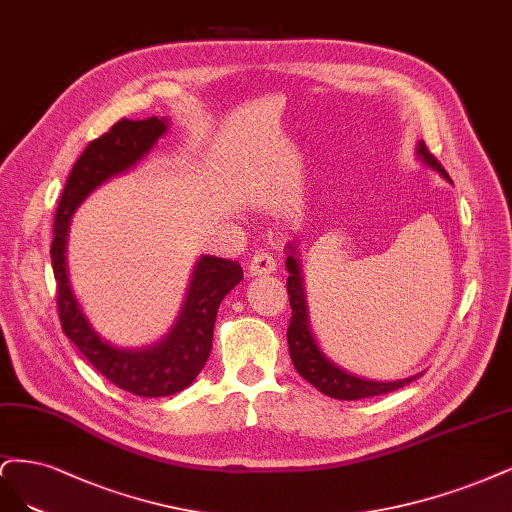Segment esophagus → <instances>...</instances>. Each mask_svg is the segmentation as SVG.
Here are the masks:
<instances>
[{"mask_svg": "<svg viewBox=\"0 0 512 512\" xmlns=\"http://www.w3.org/2000/svg\"><path fill=\"white\" fill-rule=\"evenodd\" d=\"M276 270V259L270 253H255L251 263H249V274L251 276H266Z\"/></svg>", "mask_w": 512, "mask_h": 512, "instance_id": "obj_1", "label": "esophagus"}]
</instances>
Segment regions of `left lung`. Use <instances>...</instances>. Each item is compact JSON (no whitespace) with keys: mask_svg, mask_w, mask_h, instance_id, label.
<instances>
[{"mask_svg":"<svg viewBox=\"0 0 512 512\" xmlns=\"http://www.w3.org/2000/svg\"><path fill=\"white\" fill-rule=\"evenodd\" d=\"M417 159L423 163L425 168L438 172L447 183H451L449 174L436 161V157L427 151L423 140L417 142L415 148ZM287 259L285 266L289 272L287 278V293H289V304H291V323L287 329V342H289V355L295 370L302 378L317 387L321 393L329 395V398L336 400H361V398H372V395H383L389 391L400 389L417 378L423 372H417L406 378H398V381H374V378H366L353 374L346 368L338 366L336 361L329 359L323 349L319 346L315 334H312L310 327V315H308V300H306V289H304V272H302V261L298 244H287Z\"/></svg>","mask_w":512,"mask_h":512,"instance_id":"obj_1","label":"left lung"}]
</instances>
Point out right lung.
<instances>
[{"instance_id":"right-lung-1","label":"right lung","mask_w":512,"mask_h":512,"mask_svg":"<svg viewBox=\"0 0 512 512\" xmlns=\"http://www.w3.org/2000/svg\"><path fill=\"white\" fill-rule=\"evenodd\" d=\"M170 121L151 117L144 121L121 119L108 134L93 140L78 157L63 187L53 229V272L57 280V310L65 336L89 364L110 383L140 398H163L187 389L206 366L212 329L225 295L242 280L240 263L214 255L195 261L185 302L170 332L153 344L125 349L112 344L87 319L78 304L68 274V234L72 214L87 197L110 178L134 170L166 136Z\"/></svg>"}]
</instances>
